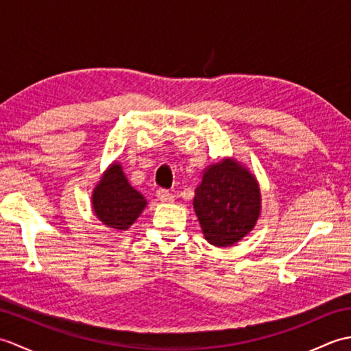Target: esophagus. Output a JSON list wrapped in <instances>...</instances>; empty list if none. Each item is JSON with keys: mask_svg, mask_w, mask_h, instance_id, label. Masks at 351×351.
<instances>
[{"mask_svg": "<svg viewBox=\"0 0 351 351\" xmlns=\"http://www.w3.org/2000/svg\"><path fill=\"white\" fill-rule=\"evenodd\" d=\"M156 196H158V199L164 204H170L175 200V196L171 195L169 190H164V189H160L158 191H156Z\"/></svg>", "mask_w": 351, "mask_h": 351, "instance_id": "obj_1", "label": "esophagus"}]
</instances>
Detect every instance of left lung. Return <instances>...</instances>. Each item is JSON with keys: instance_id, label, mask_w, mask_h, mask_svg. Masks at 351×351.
I'll use <instances>...</instances> for the list:
<instances>
[{"instance_id": "left-lung-1", "label": "left lung", "mask_w": 351, "mask_h": 351, "mask_svg": "<svg viewBox=\"0 0 351 351\" xmlns=\"http://www.w3.org/2000/svg\"><path fill=\"white\" fill-rule=\"evenodd\" d=\"M193 208L206 241L228 247L255 228L261 214L259 185L240 162L225 158L205 169Z\"/></svg>"}]
</instances>
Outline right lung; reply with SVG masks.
I'll return each mask as SVG.
<instances>
[{
  "instance_id": "add662e5",
  "label": "right lung",
  "mask_w": 351,
  "mask_h": 351,
  "mask_svg": "<svg viewBox=\"0 0 351 351\" xmlns=\"http://www.w3.org/2000/svg\"><path fill=\"white\" fill-rule=\"evenodd\" d=\"M141 193L131 187L119 162H113L101 176L92 195V206L104 225L126 230L137 220L146 206Z\"/></svg>"
}]
</instances>
